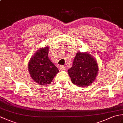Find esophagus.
I'll return each instance as SVG.
<instances>
[{"label":"esophagus","instance_id":"obj_1","mask_svg":"<svg viewBox=\"0 0 123 123\" xmlns=\"http://www.w3.org/2000/svg\"><path fill=\"white\" fill-rule=\"evenodd\" d=\"M60 69L61 70H66V68L63 66H60Z\"/></svg>","mask_w":123,"mask_h":123}]
</instances>
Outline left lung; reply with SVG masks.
<instances>
[{
	"label": "left lung",
	"instance_id": "8db88e82",
	"mask_svg": "<svg viewBox=\"0 0 123 123\" xmlns=\"http://www.w3.org/2000/svg\"><path fill=\"white\" fill-rule=\"evenodd\" d=\"M98 71L97 63L92 56L87 53L78 52L72 67L68 72L74 84L83 87L91 84L96 79Z\"/></svg>",
	"mask_w": 123,
	"mask_h": 123
}]
</instances>
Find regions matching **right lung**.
<instances>
[{"label": "right lung", "instance_id": "obj_1", "mask_svg": "<svg viewBox=\"0 0 123 123\" xmlns=\"http://www.w3.org/2000/svg\"><path fill=\"white\" fill-rule=\"evenodd\" d=\"M49 48L38 49L28 63V70L31 76L40 85L51 82L59 70L48 57Z\"/></svg>", "mask_w": 123, "mask_h": 123}]
</instances>
